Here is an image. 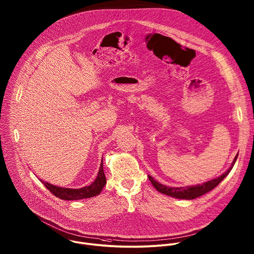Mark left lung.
<instances>
[{
  "mask_svg": "<svg viewBox=\"0 0 254 254\" xmlns=\"http://www.w3.org/2000/svg\"><path fill=\"white\" fill-rule=\"evenodd\" d=\"M238 154L236 155L231 167L225 172L223 173L221 176L212 179L208 182H205L203 184H199V185H195V186H187V187H167L165 185H162L160 183H158L155 179H153L150 175H148V178L150 180V182L152 183V185L154 186V188L167 196L176 198V199H183V200H193L196 199L198 197L203 196L204 194L210 192L211 190H213L214 188H216L231 172V170L233 169L237 159H238Z\"/></svg>",
  "mask_w": 254,
  "mask_h": 254,
  "instance_id": "left-lung-1",
  "label": "left lung"
}]
</instances>
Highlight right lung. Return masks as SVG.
I'll list each match as a JSON object with an SVG mask.
<instances>
[{
  "label": "right lung",
  "instance_id": "right-lung-1",
  "mask_svg": "<svg viewBox=\"0 0 254 254\" xmlns=\"http://www.w3.org/2000/svg\"><path fill=\"white\" fill-rule=\"evenodd\" d=\"M44 186L56 197H58L61 200H66V201H73V200H81V199H87V198H92L95 196H98L103 188L106 185V177L103 169V158L101 161V165L99 168L98 175L95 179V181L86 187L80 188V189H71V188H63V187H58L53 184L44 182L43 180H40Z\"/></svg>",
  "mask_w": 254,
  "mask_h": 254
}]
</instances>
